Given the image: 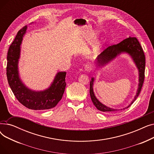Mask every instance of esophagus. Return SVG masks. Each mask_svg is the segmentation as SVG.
<instances>
[{"label": "esophagus", "mask_w": 154, "mask_h": 154, "mask_svg": "<svg viewBox=\"0 0 154 154\" xmlns=\"http://www.w3.org/2000/svg\"><path fill=\"white\" fill-rule=\"evenodd\" d=\"M84 69H85V70L86 72H91V70H92V66H91V65L90 63H87V64L85 65V66Z\"/></svg>", "instance_id": "esophagus-1"}]
</instances>
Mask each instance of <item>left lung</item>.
<instances>
[{
	"instance_id": "obj_1",
	"label": "left lung",
	"mask_w": 154,
	"mask_h": 154,
	"mask_svg": "<svg viewBox=\"0 0 154 154\" xmlns=\"http://www.w3.org/2000/svg\"><path fill=\"white\" fill-rule=\"evenodd\" d=\"M122 54H127L129 55L135 64L137 69L139 70V85L136 95H135L133 100L127 107L120 110L125 109L130 107L140 92L145 77V58L142 48L137 38L129 37L118 44L113 45L107 47L106 49H105L100 54H99L95 59L96 63L98 67H102L110 63L113 60H114L118 55ZM94 82V78L92 77L90 82V95L92 101L95 107L99 110L104 112H112L120 110L110 108L105 106L104 104L101 103L97 99L93 89Z\"/></svg>"
}]
</instances>
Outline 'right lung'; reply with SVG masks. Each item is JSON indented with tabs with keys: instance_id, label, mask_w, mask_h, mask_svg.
Segmentation results:
<instances>
[{
	"instance_id": "1",
	"label": "right lung",
	"mask_w": 154,
	"mask_h": 154,
	"mask_svg": "<svg viewBox=\"0 0 154 154\" xmlns=\"http://www.w3.org/2000/svg\"><path fill=\"white\" fill-rule=\"evenodd\" d=\"M26 26L18 32L7 53V77L15 97L23 106L32 110H47L54 108L62 99L65 91L66 72L57 73L53 82L46 89L31 90L22 81L19 72V60L23 37L27 32Z\"/></svg>"
}]
</instances>
